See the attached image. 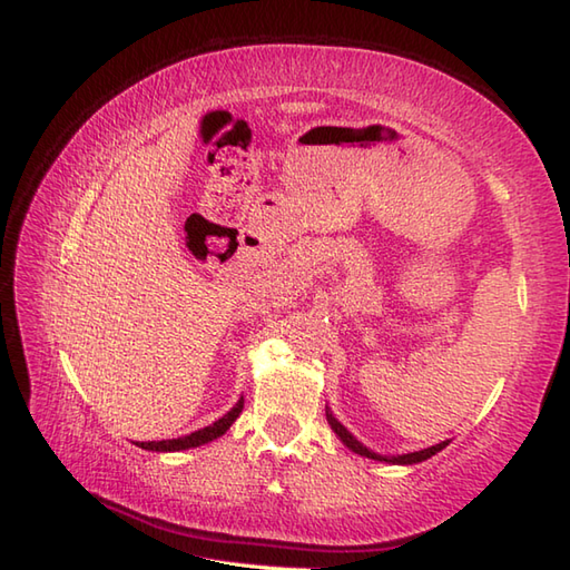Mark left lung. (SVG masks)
Listing matches in <instances>:
<instances>
[{"instance_id":"obj_1","label":"left lung","mask_w":570,"mask_h":570,"mask_svg":"<svg viewBox=\"0 0 570 570\" xmlns=\"http://www.w3.org/2000/svg\"><path fill=\"white\" fill-rule=\"evenodd\" d=\"M325 419H328V423H331V429L335 431V435L337 439L343 441V445H347L350 451L353 453H357V455H362V458H370V460H380V463H390V465H414V463H423V460H429L431 455H435L439 451H443V448L451 443V441H441V443H435V445H431V448H423V451H414V453H402V455H380V453H374V451H370L367 445H362L353 433H350L341 421H337L335 416H333V411L325 406Z\"/></svg>"}]
</instances>
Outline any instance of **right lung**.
Masks as SVG:
<instances>
[{"label":"right lung","instance_id":"obj_1","mask_svg":"<svg viewBox=\"0 0 570 570\" xmlns=\"http://www.w3.org/2000/svg\"><path fill=\"white\" fill-rule=\"evenodd\" d=\"M242 406H245V399H239V402L227 411V414L223 419H217L215 423H210V426H205L200 431H193L188 435H184V439H171V441H141L137 443L139 448H144V451H159V453H174V451H188V448H198V445H205L210 443L215 439H220V435L233 426L235 419L242 414Z\"/></svg>","mask_w":570,"mask_h":570}]
</instances>
